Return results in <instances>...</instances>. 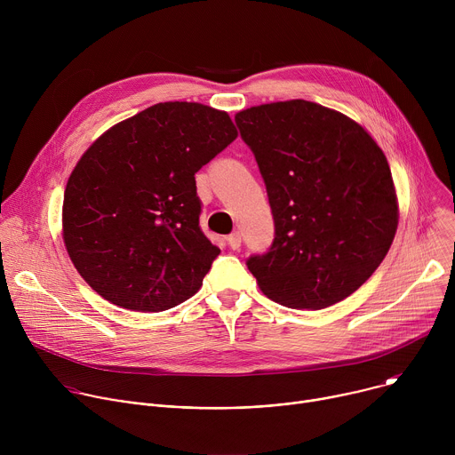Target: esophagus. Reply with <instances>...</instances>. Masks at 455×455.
<instances>
[{"label": "esophagus", "instance_id": "1", "mask_svg": "<svg viewBox=\"0 0 455 455\" xmlns=\"http://www.w3.org/2000/svg\"><path fill=\"white\" fill-rule=\"evenodd\" d=\"M227 243H228V246L232 248V250H237L239 246H241V232H232L228 237H227Z\"/></svg>", "mask_w": 455, "mask_h": 455}]
</instances>
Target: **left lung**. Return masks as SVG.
<instances>
[{
    "label": "left lung",
    "instance_id": "1",
    "mask_svg": "<svg viewBox=\"0 0 455 455\" xmlns=\"http://www.w3.org/2000/svg\"><path fill=\"white\" fill-rule=\"evenodd\" d=\"M267 185L275 237L246 267L288 307L322 309L356 291L398 228L387 158L365 129L335 109L295 99L235 115Z\"/></svg>",
    "mask_w": 455,
    "mask_h": 455
}]
</instances>
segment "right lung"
I'll list each match as a JSON object with an SVG mask.
<instances>
[{
  "label": "right lung",
  "mask_w": 455,
  "mask_h": 455,
  "mask_svg": "<svg viewBox=\"0 0 455 455\" xmlns=\"http://www.w3.org/2000/svg\"><path fill=\"white\" fill-rule=\"evenodd\" d=\"M235 139L227 111L160 102L88 148L64 188L62 239L100 297L148 313L202 288L220 248L200 228L194 174Z\"/></svg>",
  "instance_id": "1"
}]
</instances>
